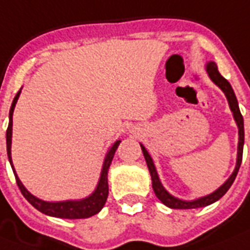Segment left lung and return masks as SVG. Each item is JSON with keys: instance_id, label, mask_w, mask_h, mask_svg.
Masks as SVG:
<instances>
[{"instance_id": "8db88e82", "label": "left lung", "mask_w": 250, "mask_h": 250, "mask_svg": "<svg viewBox=\"0 0 250 250\" xmlns=\"http://www.w3.org/2000/svg\"><path fill=\"white\" fill-rule=\"evenodd\" d=\"M207 71L208 73H209V77L211 79V81H213L215 85H218V86L223 90V93L226 94L229 108H231V111H232L235 121H236L237 126H239V146H237L236 167H235V170H233V173L231 174V177L226 181V183H225L223 186H221L217 191H214V192L210 193V195H208V196L197 199V200L183 201V200H179V199H175L174 196H171L170 193L164 188L163 185H161V182H160L159 179L156 169H155L152 159H151V156L148 155V152L146 151L145 147L141 145L143 155H145L146 163H147V167H148L149 173H151V178H152V188L153 191H155V195H156L157 199H159L163 204H165L169 208H173V209H195V208L207 207V205H210L213 204V203H215L217 200H219V199H221V197H222L227 191H229V187L232 186L233 181H235V178H236L237 171H239V169H240L241 160H243V147H244V121H243V116H241L240 109H239L236 95H235V93H233L232 87H231L229 81H227L223 76H221V73L218 72V68H217V64H215L214 62L208 63Z\"/></svg>"}]
</instances>
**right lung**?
I'll return each instance as SVG.
<instances>
[{"instance_id": "right-lung-1", "label": "right lung", "mask_w": 250, "mask_h": 250, "mask_svg": "<svg viewBox=\"0 0 250 250\" xmlns=\"http://www.w3.org/2000/svg\"><path fill=\"white\" fill-rule=\"evenodd\" d=\"M21 91H18L15 98H14L13 104L10 108V121L7 130H6V146H7V156H9V161L13 167L14 174H15V179H17V185L21 189V192L23 193V196L28 200V203L40 210L41 213L46 215H51V217H58V218H65V219H76V218H87L91 215L97 214L98 211H101V209L104 207L107 197H108V182H107V174H108L109 165L112 163L113 155H115L116 149L119 147L120 142L117 141L115 145L111 147V149L105 156L104 164H103V169H102L101 179L98 183L97 189L91 193L90 196L83 199L80 201H63V203H47V201H42L35 197L33 195L28 192L25 187L21 185V179L18 178L17 173L14 170L13 161H11V133H13V112L15 108V103H17L18 98H19Z\"/></svg>"}]
</instances>
